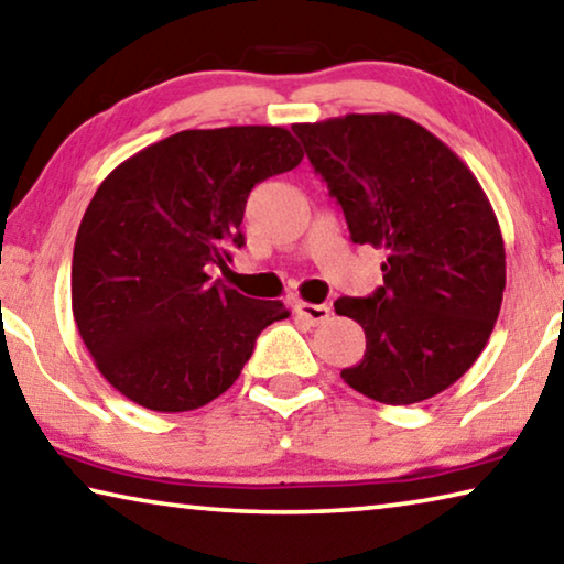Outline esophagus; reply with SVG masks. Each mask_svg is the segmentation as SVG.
<instances>
[{
  "label": "esophagus",
  "mask_w": 564,
  "mask_h": 564,
  "mask_svg": "<svg viewBox=\"0 0 564 564\" xmlns=\"http://www.w3.org/2000/svg\"><path fill=\"white\" fill-rule=\"evenodd\" d=\"M294 312H297V315L302 317V319H307L312 327H317V325H325V322L329 319V307L327 304H312V302H297L294 304Z\"/></svg>",
  "instance_id": "obj_1"
}]
</instances>
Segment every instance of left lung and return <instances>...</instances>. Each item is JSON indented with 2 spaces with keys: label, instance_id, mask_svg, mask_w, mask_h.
I'll use <instances>...</instances> for the list:
<instances>
[{
  "label": "left lung",
  "instance_id": "8db88e82",
  "mask_svg": "<svg viewBox=\"0 0 564 564\" xmlns=\"http://www.w3.org/2000/svg\"><path fill=\"white\" fill-rule=\"evenodd\" d=\"M343 207L355 245L382 249V288L339 297L367 349L343 380L369 400L414 404L447 390L482 352L502 307L505 242L467 164L400 115L292 124Z\"/></svg>",
  "mask_w": 564,
  "mask_h": 564
}]
</instances>
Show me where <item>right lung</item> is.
<instances>
[{
	"label": "right lung",
	"mask_w": 564,
	"mask_h": 564,
	"mask_svg": "<svg viewBox=\"0 0 564 564\" xmlns=\"http://www.w3.org/2000/svg\"><path fill=\"white\" fill-rule=\"evenodd\" d=\"M302 150L282 127L184 129L129 156L99 184L72 257L74 322L105 380L154 412L197 410L227 392L260 332L290 317L209 282L242 247L254 184Z\"/></svg>",
	"instance_id": "1"
}]
</instances>
